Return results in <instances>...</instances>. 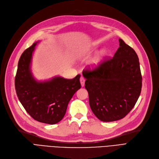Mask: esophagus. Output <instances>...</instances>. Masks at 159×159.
Returning <instances> with one entry per match:
<instances>
[{
    "label": "esophagus",
    "mask_w": 159,
    "mask_h": 159,
    "mask_svg": "<svg viewBox=\"0 0 159 159\" xmlns=\"http://www.w3.org/2000/svg\"><path fill=\"white\" fill-rule=\"evenodd\" d=\"M80 83H81V86L84 87V85H85V78H84V77H81V78H80Z\"/></svg>",
    "instance_id": "34e87169"
}]
</instances>
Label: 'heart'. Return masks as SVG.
I'll return each instance as SVG.
<instances>
[{
    "label": "heart",
    "instance_id": "obj_1",
    "mask_svg": "<svg viewBox=\"0 0 159 159\" xmlns=\"http://www.w3.org/2000/svg\"><path fill=\"white\" fill-rule=\"evenodd\" d=\"M105 54V51L102 50L99 53V54H98L91 61L90 66H91V67H97L98 66H99V64L101 63V61H102Z\"/></svg>",
    "mask_w": 159,
    "mask_h": 159
}]
</instances>
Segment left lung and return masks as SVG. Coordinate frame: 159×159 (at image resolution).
<instances>
[{"label": "left lung", "instance_id": "1", "mask_svg": "<svg viewBox=\"0 0 159 159\" xmlns=\"http://www.w3.org/2000/svg\"><path fill=\"white\" fill-rule=\"evenodd\" d=\"M82 74L91 111L102 121L125 117L141 94L142 75L138 56L121 39L112 58L104 60L92 70L86 68Z\"/></svg>", "mask_w": 159, "mask_h": 159}]
</instances>
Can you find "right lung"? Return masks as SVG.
Here are the masks:
<instances>
[{
	"mask_svg": "<svg viewBox=\"0 0 159 159\" xmlns=\"http://www.w3.org/2000/svg\"><path fill=\"white\" fill-rule=\"evenodd\" d=\"M36 44L34 43L25 50L19 59L15 77L16 92L22 106L34 119L54 125L63 119L70 99L80 89V75L71 80L54 77L49 81H37L30 70Z\"/></svg>",
	"mask_w": 159,
	"mask_h": 159,
	"instance_id": "obj_1",
	"label": "right lung"
}]
</instances>
